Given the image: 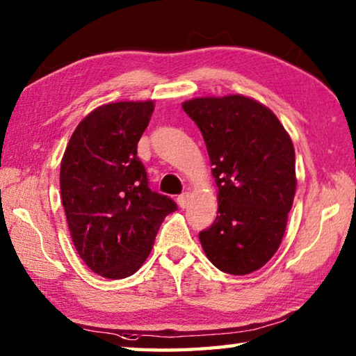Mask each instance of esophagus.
<instances>
[{
    "instance_id": "34e87169",
    "label": "esophagus",
    "mask_w": 356,
    "mask_h": 356,
    "mask_svg": "<svg viewBox=\"0 0 356 356\" xmlns=\"http://www.w3.org/2000/svg\"><path fill=\"white\" fill-rule=\"evenodd\" d=\"M188 201H190V193H182V195L177 197L179 207H182V209H185L186 206H188Z\"/></svg>"
}]
</instances>
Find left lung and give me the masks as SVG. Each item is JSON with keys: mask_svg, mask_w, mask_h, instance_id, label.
<instances>
[{"mask_svg": "<svg viewBox=\"0 0 356 356\" xmlns=\"http://www.w3.org/2000/svg\"><path fill=\"white\" fill-rule=\"evenodd\" d=\"M206 143L218 215L200 232L216 268L248 275L278 251L291 212L297 177L291 136L272 110L245 95L184 102Z\"/></svg>", "mask_w": 356, "mask_h": 356, "instance_id": "obj_1", "label": "left lung"}]
</instances>
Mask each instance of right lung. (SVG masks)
Returning a JSON list of instances; mask_svg holds the SVG:
<instances>
[{"mask_svg":"<svg viewBox=\"0 0 356 356\" xmlns=\"http://www.w3.org/2000/svg\"><path fill=\"white\" fill-rule=\"evenodd\" d=\"M154 102H116L84 118L65 147L59 172L72 242L83 262L108 280H122L146 261L171 197L149 188L138 141Z\"/></svg>","mask_w":356,"mask_h":356,"instance_id":"obj_1","label":"right lung"}]
</instances>
